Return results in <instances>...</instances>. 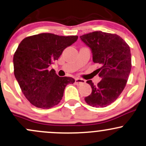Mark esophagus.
I'll return each mask as SVG.
<instances>
[{"label": "esophagus", "mask_w": 146, "mask_h": 146, "mask_svg": "<svg viewBox=\"0 0 146 146\" xmlns=\"http://www.w3.org/2000/svg\"><path fill=\"white\" fill-rule=\"evenodd\" d=\"M75 83L77 85H81L85 83V80L83 79H80V78H76V80H75Z\"/></svg>", "instance_id": "esophagus-1"}]
</instances>
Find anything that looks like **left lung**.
Segmentation results:
<instances>
[{
	"label": "left lung",
	"instance_id": "1",
	"mask_svg": "<svg viewBox=\"0 0 146 146\" xmlns=\"http://www.w3.org/2000/svg\"><path fill=\"white\" fill-rule=\"evenodd\" d=\"M80 38L91 49L93 62L100 65L97 71L102 78L97 85L91 80L86 81L92 91L84 100L94 107L108 106L121 95L129 78L132 68L129 46L118 35L101 31Z\"/></svg>",
	"mask_w": 146,
	"mask_h": 146
}]
</instances>
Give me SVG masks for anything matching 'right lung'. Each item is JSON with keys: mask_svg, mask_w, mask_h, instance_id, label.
Masks as SVG:
<instances>
[{"mask_svg": "<svg viewBox=\"0 0 146 146\" xmlns=\"http://www.w3.org/2000/svg\"><path fill=\"white\" fill-rule=\"evenodd\" d=\"M78 38L41 33L25 38L19 45L13 58L14 76L24 96L35 107L49 109L57 105L66 86L75 82L70 77H59L48 67Z\"/></svg>", "mask_w": 146, "mask_h": 146, "instance_id": "add662e5", "label": "right lung"}]
</instances>
